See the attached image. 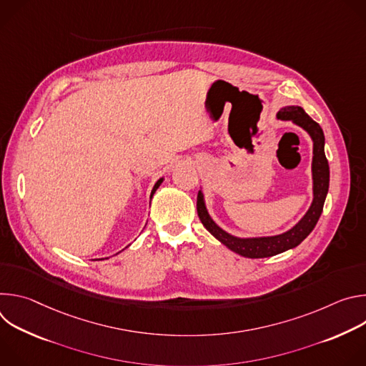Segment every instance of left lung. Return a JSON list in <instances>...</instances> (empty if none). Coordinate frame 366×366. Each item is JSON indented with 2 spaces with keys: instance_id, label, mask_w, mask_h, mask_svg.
Masks as SVG:
<instances>
[{
  "instance_id": "1",
  "label": "left lung",
  "mask_w": 366,
  "mask_h": 366,
  "mask_svg": "<svg viewBox=\"0 0 366 366\" xmlns=\"http://www.w3.org/2000/svg\"><path fill=\"white\" fill-rule=\"evenodd\" d=\"M278 120L292 122L297 126L302 127L312 140V202L308 208V212L304 217L288 232L277 236H267V237H236L230 233L224 232L219 227L214 220L210 217L207 212L204 195L198 191L197 197V213L204 224V227L210 232L217 240H220L224 246L230 250L239 253L240 256L257 259V257H269L278 253H282L288 249L298 246L311 232L316 227L322 212L325 199L329 191V181H330V169L329 162L325 154V133L319 123L312 120L301 107L298 106H288L278 112Z\"/></svg>"
}]
</instances>
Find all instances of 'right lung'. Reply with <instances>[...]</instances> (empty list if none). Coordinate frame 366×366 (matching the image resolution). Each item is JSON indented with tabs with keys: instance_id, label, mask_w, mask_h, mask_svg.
Masks as SVG:
<instances>
[{
	"instance_id": "1",
	"label": "right lung",
	"mask_w": 366,
	"mask_h": 366,
	"mask_svg": "<svg viewBox=\"0 0 366 366\" xmlns=\"http://www.w3.org/2000/svg\"><path fill=\"white\" fill-rule=\"evenodd\" d=\"M162 181H164V178H161V179H159V181H158V182H156V184H154V187H153V189H152V192H150V199H152V197H153V194H154V192H156V189H158V188H159V185H161V184H162Z\"/></svg>"
}]
</instances>
